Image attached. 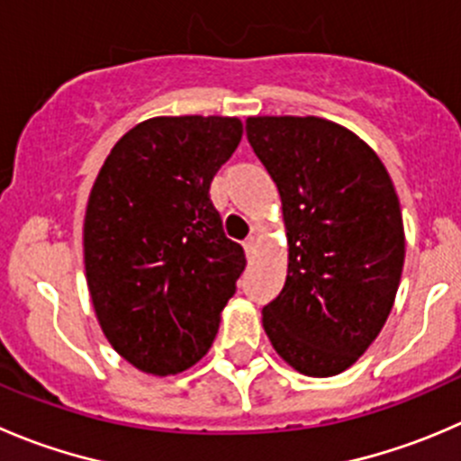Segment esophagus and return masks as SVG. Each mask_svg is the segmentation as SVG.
I'll list each match as a JSON object with an SVG mask.
<instances>
[{
  "mask_svg": "<svg viewBox=\"0 0 461 461\" xmlns=\"http://www.w3.org/2000/svg\"><path fill=\"white\" fill-rule=\"evenodd\" d=\"M243 248H245V254H248V258H252L254 248H257V239H254V236H249V239H245V240H243Z\"/></svg>",
  "mask_w": 461,
  "mask_h": 461,
  "instance_id": "34e87169",
  "label": "esophagus"
}]
</instances>
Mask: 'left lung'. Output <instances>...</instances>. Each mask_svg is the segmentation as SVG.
<instances>
[{
	"label": "left lung",
	"instance_id": "left-lung-1",
	"mask_svg": "<svg viewBox=\"0 0 461 461\" xmlns=\"http://www.w3.org/2000/svg\"><path fill=\"white\" fill-rule=\"evenodd\" d=\"M248 141L281 195L288 276L263 306L276 354L303 376L349 369L394 306L403 216L378 155L320 117H249Z\"/></svg>",
	"mask_w": 461,
	"mask_h": 461
}]
</instances>
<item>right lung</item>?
<instances>
[{
  "label": "right lung",
  "instance_id": "right-lung-1",
  "mask_svg": "<svg viewBox=\"0 0 461 461\" xmlns=\"http://www.w3.org/2000/svg\"><path fill=\"white\" fill-rule=\"evenodd\" d=\"M243 137L236 117H155L128 131L98 171L83 225L85 276L107 342L153 376L212 347L245 252L209 198Z\"/></svg>",
  "mask_w": 461,
  "mask_h": 461
}]
</instances>
